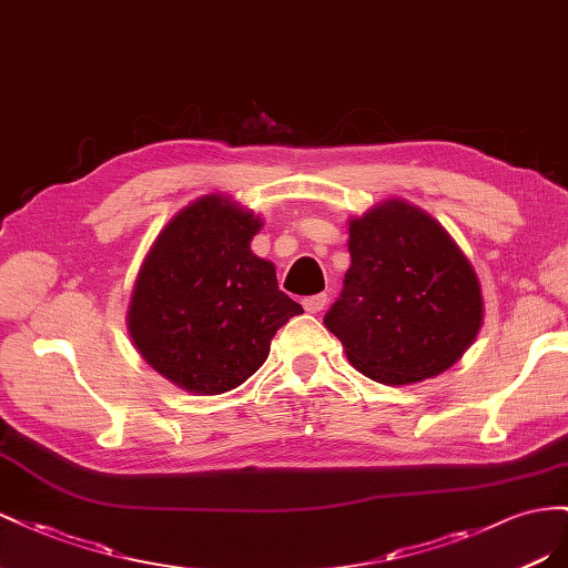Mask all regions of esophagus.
<instances>
[{
	"mask_svg": "<svg viewBox=\"0 0 568 568\" xmlns=\"http://www.w3.org/2000/svg\"><path fill=\"white\" fill-rule=\"evenodd\" d=\"M302 304H304V310L310 312V314H318L323 306L328 304V295L326 293H318V295H312V297H304Z\"/></svg>",
	"mask_w": 568,
	"mask_h": 568,
	"instance_id": "obj_1",
	"label": "esophagus"
}]
</instances>
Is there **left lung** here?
Masks as SVG:
<instances>
[{
    "mask_svg": "<svg viewBox=\"0 0 568 568\" xmlns=\"http://www.w3.org/2000/svg\"><path fill=\"white\" fill-rule=\"evenodd\" d=\"M349 256L323 323L364 376L426 381L474 343L483 321L476 273L428 214L397 200L371 209L349 221Z\"/></svg>",
    "mask_w": 568,
    "mask_h": 568,
    "instance_id": "obj_1",
    "label": "left lung"
}]
</instances>
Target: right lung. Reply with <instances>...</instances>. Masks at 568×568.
<instances>
[{"label": "right lung", "mask_w": 568, "mask_h": 568, "mask_svg": "<svg viewBox=\"0 0 568 568\" xmlns=\"http://www.w3.org/2000/svg\"><path fill=\"white\" fill-rule=\"evenodd\" d=\"M262 221L202 197L156 237L133 290L128 328L161 376L197 395H221L266 362L271 337L302 314L252 254Z\"/></svg>", "instance_id": "obj_1"}]
</instances>
